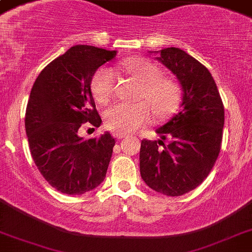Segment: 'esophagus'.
Returning a JSON list of instances; mask_svg holds the SVG:
<instances>
[{
    "mask_svg": "<svg viewBox=\"0 0 252 252\" xmlns=\"http://www.w3.org/2000/svg\"><path fill=\"white\" fill-rule=\"evenodd\" d=\"M113 136H115L117 140H121V139H124V137H128V135H126V134H117V132H115V134H113Z\"/></svg>",
    "mask_w": 252,
    "mask_h": 252,
    "instance_id": "34e87169",
    "label": "esophagus"
}]
</instances>
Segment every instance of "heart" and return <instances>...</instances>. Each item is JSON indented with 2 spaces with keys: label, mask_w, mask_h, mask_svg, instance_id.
I'll use <instances>...</instances> for the list:
<instances>
[{
  "label": "heart",
  "mask_w": 252,
  "mask_h": 252,
  "mask_svg": "<svg viewBox=\"0 0 252 252\" xmlns=\"http://www.w3.org/2000/svg\"><path fill=\"white\" fill-rule=\"evenodd\" d=\"M121 67L141 82L136 104L116 103L104 112L105 126L117 134H129L152 120V110L162 118L170 115L181 100V88L173 80L162 77V71L156 63L143 59H129L121 62ZM115 91V75L107 67L95 71L91 80V92L99 104H106ZM149 106L151 107H149Z\"/></svg>",
  "instance_id": "b5f03b06"
}]
</instances>
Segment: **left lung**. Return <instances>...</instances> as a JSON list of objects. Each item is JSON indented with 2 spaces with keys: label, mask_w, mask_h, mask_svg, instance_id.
Listing matches in <instances>:
<instances>
[{
  "label": "left lung",
  "mask_w": 252,
  "mask_h": 252,
  "mask_svg": "<svg viewBox=\"0 0 252 252\" xmlns=\"http://www.w3.org/2000/svg\"><path fill=\"white\" fill-rule=\"evenodd\" d=\"M152 54L176 75L183 98L181 110L156 129L160 140L141 142L140 173L157 192L182 196L202 183L217 161L225 122L223 104L212 74L189 54L178 48ZM167 138L170 142L165 145Z\"/></svg>",
  "instance_id": "obj_1"
}]
</instances>
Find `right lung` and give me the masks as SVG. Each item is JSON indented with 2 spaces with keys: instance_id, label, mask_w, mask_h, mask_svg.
<instances>
[{
  "instance_id": "obj_1",
  "label": "right lung",
  "mask_w": 252,
  "mask_h": 252,
  "mask_svg": "<svg viewBox=\"0 0 252 252\" xmlns=\"http://www.w3.org/2000/svg\"><path fill=\"white\" fill-rule=\"evenodd\" d=\"M117 51L75 45L49 63L33 85L25 128L38 170L51 187L67 195H82L106 176L116 141L110 132L85 140L82 123L100 126L91 92L96 69Z\"/></svg>"
}]
</instances>
